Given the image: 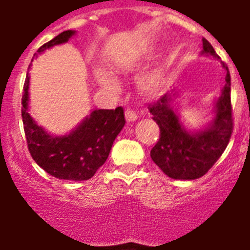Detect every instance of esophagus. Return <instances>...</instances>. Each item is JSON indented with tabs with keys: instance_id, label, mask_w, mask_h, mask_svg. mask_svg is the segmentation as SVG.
Masks as SVG:
<instances>
[{
	"instance_id": "esophagus-1",
	"label": "esophagus",
	"mask_w": 250,
	"mask_h": 250,
	"mask_svg": "<svg viewBox=\"0 0 250 250\" xmlns=\"http://www.w3.org/2000/svg\"><path fill=\"white\" fill-rule=\"evenodd\" d=\"M125 121L127 122H133L137 119V114L135 113L132 109H129V107H127V109H125Z\"/></svg>"
}]
</instances>
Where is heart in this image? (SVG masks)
Wrapping results in <instances>:
<instances>
[{"instance_id": "b5f03b06", "label": "heart", "mask_w": 250, "mask_h": 250, "mask_svg": "<svg viewBox=\"0 0 250 250\" xmlns=\"http://www.w3.org/2000/svg\"><path fill=\"white\" fill-rule=\"evenodd\" d=\"M101 84L105 86L106 89L109 90H117L118 89V83L113 78H110L107 75L101 76L100 79ZM141 88L146 92H154V90L158 89V86L161 85V78L158 74H149V75L144 76L140 82Z\"/></svg>"}]
</instances>
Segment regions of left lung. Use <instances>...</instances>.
Masks as SVG:
<instances>
[{
    "mask_svg": "<svg viewBox=\"0 0 250 250\" xmlns=\"http://www.w3.org/2000/svg\"><path fill=\"white\" fill-rule=\"evenodd\" d=\"M202 53L217 58L209 41L202 39ZM226 83L218 98L215 119L204 131L187 132L171 109L170 94H164L148 106L153 121L160 127V139L150 150L153 162L167 176L179 180H193L204 176L214 166L229 145L233 129L231 106V76L229 67Z\"/></svg>",
    "mask_w": 250,
    "mask_h": 250,
    "instance_id": "obj_1",
    "label": "left lung"
}]
</instances>
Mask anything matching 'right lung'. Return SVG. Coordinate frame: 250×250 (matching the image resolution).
Returning a JSON list of instances; mask_svg holds the SVG:
<instances>
[{
    "instance_id": "right-lung-1",
    "label": "right lung",
    "mask_w": 250,
    "mask_h": 250,
    "mask_svg": "<svg viewBox=\"0 0 250 250\" xmlns=\"http://www.w3.org/2000/svg\"><path fill=\"white\" fill-rule=\"evenodd\" d=\"M64 31L39 48L37 53L62 44L74 35ZM27 75L21 96V119L28 150L33 161L48 174L62 180H88L105 164L110 149L125 119L121 106L115 110H94L89 118L66 136H52L35 123L28 114Z\"/></svg>"
}]
</instances>
